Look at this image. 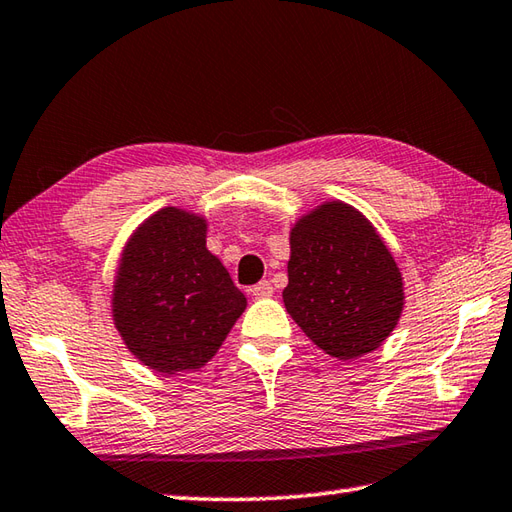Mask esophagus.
<instances>
[{"instance_id":"1","label":"esophagus","mask_w":512,"mask_h":512,"mask_svg":"<svg viewBox=\"0 0 512 512\" xmlns=\"http://www.w3.org/2000/svg\"><path fill=\"white\" fill-rule=\"evenodd\" d=\"M250 293H253V297H257V299H266V297H273L275 288L270 282H259L257 286L250 288Z\"/></svg>"}]
</instances>
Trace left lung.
<instances>
[{
	"instance_id": "1",
	"label": "left lung",
	"mask_w": 512,
	"mask_h": 512,
	"mask_svg": "<svg viewBox=\"0 0 512 512\" xmlns=\"http://www.w3.org/2000/svg\"><path fill=\"white\" fill-rule=\"evenodd\" d=\"M284 306L328 355L355 359L382 346L397 326L402 273L362 213L328 202L290 230Z\"/></svg>"
}]
</instances>
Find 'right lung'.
<instances>
[{
	"mask_svg": "<svg viewBox=\"0 0 512 512\" xmlns=\"http://www.w3.org/2000/svg\"><path fill=\"white\" fill-rule=\"evenodd\" d=\"M246 308L228 270L206 248V222L162 208L124 248L113 293L115 326L157 373L204 366Z\"/></svg>",
	"mask_w": 512,
	"mask_h": 512,
	"instance_id": "right-lung-1",
	"label": "right lung"
}]
</instances>
